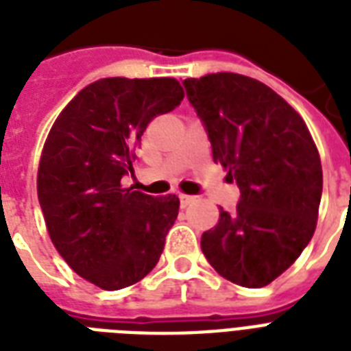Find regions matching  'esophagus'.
Here are the masks:
<instances>
[{
    "mask_svg": "<svg viewBox=\"0 0 351 351\" xmlns=\"http://www.w3.org/2000/svg\"><path fill=\"white\" fill-rule=\"evenodd\" d=\"M195 202V197H191V195H180V206L182 208H187L189 204Z\"/></svg>",
    "mask_w": 351,
    "mask_h": 351,
    "instance_id": "34e87169",
    "label": "esophagus"
}]
</instances>
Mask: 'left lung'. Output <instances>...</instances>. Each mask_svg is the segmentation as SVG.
I'll return each instance as SVG.
<instances>
[{
	"instance_id": "obj_1",
	"label": "left lung",
	"mask_w": 351,
	"mask_h": 351,
	"mask_svg": "<svg viewBox=\"0 0 351 351\" xmlns=\"http://www.w3.org/2000/svg\"><path fill=\"white\" fill-rule=\"evenodd\" d=\"M187 100L213 160L237 180L240 200L200 240L219 275L262 288L310 244L322 195L319 151L304 120L273 89L234 73L187 78Z\"/></svg>"
}]
</instances>
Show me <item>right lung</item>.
Masks as SVG:
<instances>
[{
	"label": "right lung",
	"instance_id": "1",
	"mask_svg": "<svg viewBox=\"0 0 351 351\" xmlns=\"http://www.w3.org/2000/svg\"><path fill=\"white\" fill-rule=\"evenodd\" d=\"M184 100L173 78H104L54 121L38 169L52 244L80 277L107 291L142 280L158 262L180 200L121 186L149 121Z\"/></svg>",
	"mask_w": 351,
	"mask_h": 351
}]
</instances>
